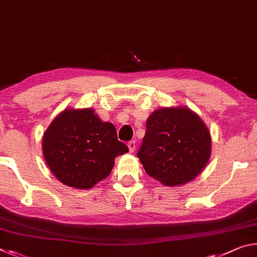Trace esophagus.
Returning <instances> with one entry per match:
<instances>
[{
  "instance_id": "obj_1",
  "label": "esophagus",
  "mask_w": 257,
  "mask_h": 257,
  "mask_svg": "<svg viewBox=\"0 0 257 257\" xmlns=\"http://www.w3.org/2000/svg\"><path fill=\"white\" fill-rule=\"evenodd\" d=\"M128 147H129V151L133 153V152H134L135 150H136V142H135V141L129 142V143H128Z\"/></svg>"
}]
</instances>
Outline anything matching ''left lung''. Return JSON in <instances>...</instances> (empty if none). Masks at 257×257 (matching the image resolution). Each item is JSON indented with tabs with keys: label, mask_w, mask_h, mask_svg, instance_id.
Returning <instances> with one entry per match:
<instances>
[{
	"label": "left lung",
	"mask_w": 257,
	"mask_h": 257,
	"mask_svg": "<svg viewBox=\"0 0 257 257\" xmlns=\"http://www.w3.org/2000/svg\"><path fill=\"white\" fill-rule=\"evenodd\" d=\"M137 156L150 177L165 186L184 185L196 178L210 160L211 135L190 108H159L146 121Z\"/></svg>",
	"instance_id": "obj_1"
}]
</instances>
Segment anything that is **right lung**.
I'll return each mask as SVG.
<instances>
[{"mask_svg": "<svg viewBox=\"0 0 257 257\" xmlns=\"http://www.w3.org/2000/svg\"><path fill=\"white\" fill-rule=\"evenodd\" d=\"M43 155L53 175L69 187L92 188L110 175L114 159L128 147L114 125L103 122L93 108H67L43 136Z\"/></svg>", "mask_w": 257, "mask_h": 257, "instance_id": "1", "label": "right lung"}]
</instances>
